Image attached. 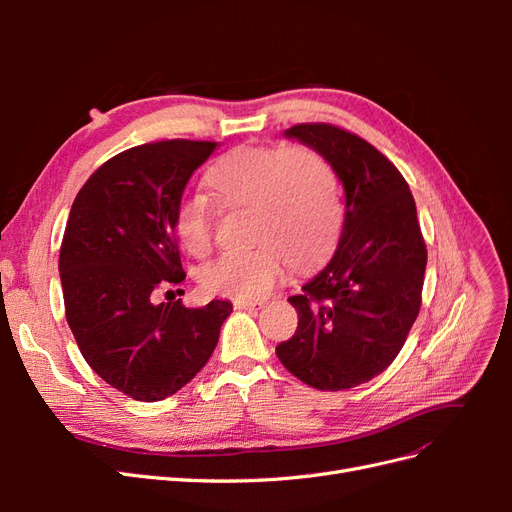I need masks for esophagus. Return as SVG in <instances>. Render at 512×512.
<instances>
[{
	"label": "esophagus",
	"instance_id": "esophagus-1",
	"mask_svg": "<svg viewBox=\"0 0 512 512\" xmlns=\"http://www.w3.org/2000/svg\"><path fill=\"white\" fill-rule=\"evenodd\" d=\"M262 303L260 301H235V309H260Z\"/></svg>",
	"mask_w": 512,
	"mask_h": 512
}]
</instances>
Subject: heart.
Segmentation results:
<instances>
[{
	"instance_id": "obj_1",
	"label": "heart",
	"mask_w": 512,
	"mask_h": 512,
	"mask_svg": "<svg viewBox=\"0 0 512 512\" xmlns=\"http://www.w3.org/2000/svg\"><path fill=\"white\" fill-rule=\"evenodd\" d=\"M211 196L228 211H250L241 254H226L200 273L211 294L254 301L280 280L284 260L294 271L318 267L335 250L344 228V200L333 164L312 147H241L205 175ZM173 230L183 250L207 258L213 215L203 196H181Z\"/></svg>"
}]
</instances>
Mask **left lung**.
I'll return each instance as SVG.
<instances>
[{"mask_svg":"<svg viewBox=\"0 0 512 512\" xmlns=\"http://www.w3.org/2000/svg\"><path fill=\"white\" fill-rule=\"evenodd\" d=\"M346 190L342 239L329 265L288 301L297 331L275 354L318 391L354 389L389 367L421 312L427 245L404 175L365 138L333 123H297Z\"/></svg>","mask_w":512,"mask_h":512,"instance_id":"1","label":"left lung"}]
</instances>
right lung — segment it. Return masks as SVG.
<instances>
[{"instance_id": "obj_1", "label": "right lung", "mask_w": 512, "mask_h": 512, "mask_svg": "<svg viewBox=\"0 0 512 512\" xmlns=\"http://www.w3.org/2000/svg\"><path fill=\"white\" fill-rule=\"evenodd\" d=\"M211 141H156L106 160L76 194L59 250L66 320L96 374L136 401L188 384L218 346L228 301L153 294L185 280L173 211Z\"/></svg>"}]
</instances>
